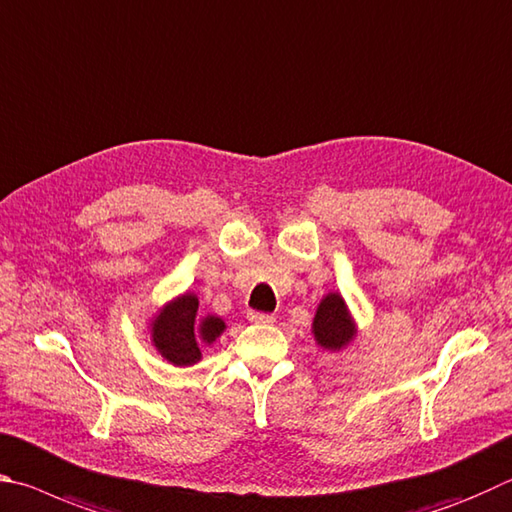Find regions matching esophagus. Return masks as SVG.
Returning a JSON list of instances; mask_svg holds the SVG:
<instances>
[{
  "label": "esophagus",
  "mask_w": 512,
  "mask_h": 512,
  "mask_svg": "<svg viewBox=\"0 0 512 512\" xmlns=\"http://www.w3.org/2000/svg\"><path fill=\"white\" fill-rule=\"evenodd\" d=\"M249 321L251 324H265V326H270V324H274V315H270V312H256V310H251L249 312Z\"/></svg>",
  "instance_id": "34e87169"
}]
</instances>
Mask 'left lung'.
Returning <instances> with one entry per match:
<instances>
[{
	"label": "left lung",
	"instance_id": "obj_1",
	"mask_svg": "<svg viewBox=\"0 0 512 512\" xmlns=\"http://www.w3.org/2000/svg\"><path fill=\"white\" fill-rule=\"evenodd\" d=\"M355 319L351 317L344 297L339 292H328L317 306L312 319V335L324 351H342L355 337Z\"/></svg>",
	"mask_w": 512,
	"mask_h": 512
}]
</instances>
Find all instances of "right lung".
Instances as JSON below:
<instances>
[{
  "instance_id": "add662e5",
  "label": "right lung",
  "mask_w": 512,
  "mask_h": 512,
  "mask_svg": "<svg viewBox=\"0 0 512 512\" xmlns=\"http://www.w3.org/2000/svg\"><path fill=\"white\" fill-rule=\"evenodd\" d=\"M227 324L220 317H197V297L193 292L168 301L150 321V337L157 353L175 366H191L202 360V346H211Z\"/></svg>"
}]
</instances>
